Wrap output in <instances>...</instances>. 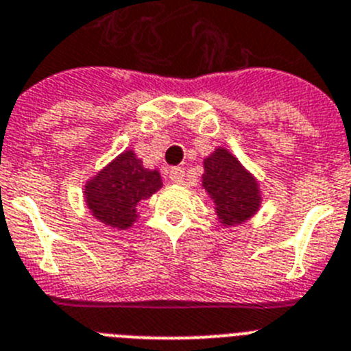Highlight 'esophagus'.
Returning a JSON list of instances; mask_svg holds the SVG:
<instances>
[{
	"label": "esophagus",
	"mask_w": 351,
	"mask_h": 351,
	"mask_svg": "<svg viewBox=\"0 0 351 351\" xmlns=\"http://www.w3.org/2000/svg\"><path fill=\"white\" fill-rule=\"evenodd\" d=\"M169 180H171L173 183H183V180H185V171H183V168L169 169Z\"/></svg>",
	"instance_id": "34e87169"
}]
</instances>
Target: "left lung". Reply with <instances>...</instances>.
<instances>
[{"instance_id": "1", "label": "left lung", "mask_w": 351, "mask_h": 351, "mask_svg": "<svg viewBox=\"0 0 351 351\" xmlns=\"http://www.w3.org/2000/svg\"><path fill=\"white\" fill-rule=\"evenodd\" d=\"M203 164V189L213 201L219 222L229 227L252 219L262 203L257 178L223 147L215 148Z\"/></svg>"}]
</instances>
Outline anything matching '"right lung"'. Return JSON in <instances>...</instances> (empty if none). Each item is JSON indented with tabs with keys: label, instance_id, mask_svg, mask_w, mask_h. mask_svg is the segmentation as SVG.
<instances>
[{
	"label": "right lung",
	"instance_id": "1",
	"mask_svg": "<svg viewBox=\"0 0 351 351\" xmlns=\"http://www.w3.org/2000/svg\"><path fill=\"white\" fill-rule=\"evenodd\" d=\"M160 187V173L145 168L132 150H124L85 182L84 197L94 219L124 230L136 222L138 204Z\"/></svg>",
	"mask_w": 351,
	"mask_h": 351
}]
</instances>
